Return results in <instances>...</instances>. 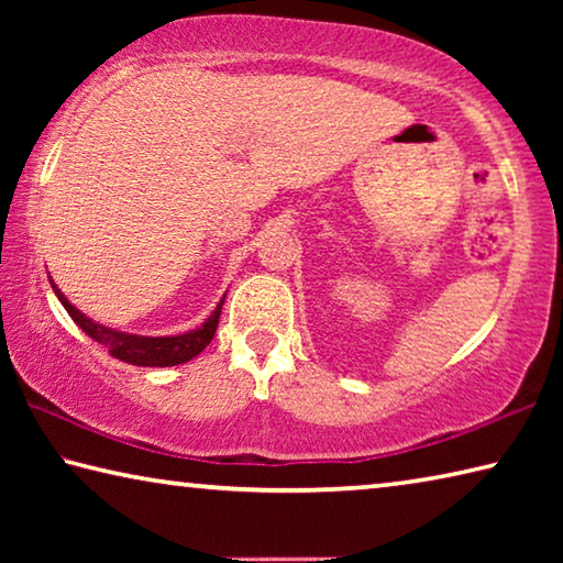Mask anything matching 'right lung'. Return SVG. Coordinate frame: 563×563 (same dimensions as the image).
<instances>
[{"label": "right lung", "mask_w": 563, "mask_h": 563, "mask_svg": "<svg viewBox=\"0 0 563 563\" xmlns=\"http://www.w3.org/2000/svg\"><path fill=\"white\" fill-rule=\"evenodd\" d=\"M52 288L56 292V298L62 300L66 312L71 316V320L87 332L89 338L101 342V345L109 350L111 357L129 362V365H139V367H170V365H180V362L194 360L198 352H203L208 347V342L213 340L218 318H221L223 300H225L223 298L216 305L213 316L208 318L198 330H190V332H184V335H174V338H144V335H129V332H119V330L99 325V322L89 320L84 312L76 310L54 283Z\"/></svg>", "instance_id": "obj_1"}]
</instances>
